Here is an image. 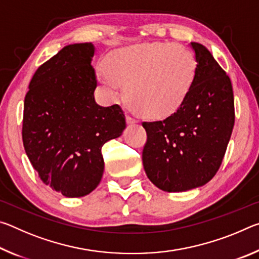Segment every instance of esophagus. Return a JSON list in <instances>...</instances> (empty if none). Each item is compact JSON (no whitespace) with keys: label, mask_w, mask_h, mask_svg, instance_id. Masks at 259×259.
Wrapping results in <instances>:
<instances>
[{"label":"esophagus","mask_w":259,"mask_h":259,"mask_svg":"<svg viewBox=\"0 0 259 259\" xmlns=\"http://www.w3.org/2000/svg\"><path fill=\"white\" fill-rule=\"evenodd\" d=\"M137 122V120L135 119V117H133L131 115H129V114H126V123L128 124H134Z\"/></svg>","instance_id":"esophagus-1"}]
</instances>
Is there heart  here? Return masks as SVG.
<instances>
[{
	"label": "heart",
	"instance_id": "obj_1",
	"mask_svg": "<svg viewBox=\"0 0 259 259\" xmlns=\"http://www.w3.org/2000/svg\"><path fill=\"white\" fill-rule=\"evenodd\" d=\"M108 68L99 78L112 96L121 83L136 111L150 119L176 112L190 94L196 74V59L187 48L174 43H147L117 50L108 57Z\"/></svg>",
	"mask_w": 259,
	"mask_h": 259
}]
</instances>
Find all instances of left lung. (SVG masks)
Masks as SVG:
<instances>
[{
	"label": "left lung",
	"instance_id": "1",
	"mask_svg": "<svg viewBox=\"0 0 259 259\" xmlns=\"http://www.w3.org/2000/svg\"><path fill=\"white\" fill-rule=\"evenodd\" d=\"M196 74L176 112L143 122L147 142L143 164L150 181L165 192L202 186L216 175L234 126V97L229 75L207 48L191 42Z\"/></svg>",
	"mask_w": 259,
	"mask_h": 259
}]
</instances>
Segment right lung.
<instances>
[{"label": "right lung", "instance_id": "1", "mask_svg": "<svg viewBox=\"0 0 259 259\" xmlns=\"http://www.w3.org/2000/svg\"><path fill=\"white\" fill-rule=\"evenodd\" d=\"M93 43L63 48L36 69L24 102L25 152L42 183L67 198L93 192L102 181V147L120 137L119 105L96 103Z\"/></svg>", "mask_w": 259, "mask_h": 259}]
</instances>
